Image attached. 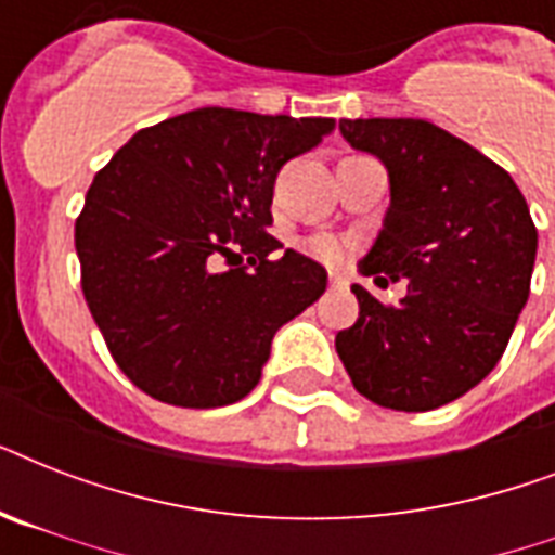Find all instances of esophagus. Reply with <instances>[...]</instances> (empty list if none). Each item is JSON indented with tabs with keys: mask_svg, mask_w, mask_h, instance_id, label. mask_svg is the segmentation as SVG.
I'll return each mask as SVG.
<instances>
[{
	"mask_svg": "<svg viewBox=\"0 0 555 555\" xmlns=\"http://www.w3.org/2000/svg\"><path fill=\"white\" fill-rule=\"evenodd\" d=\"M328 285L334 287V291H346V287H348V279L343 276V273H331V276H328Z\"/></svg>",
	"mask_w": 555,
	"mask_h": 555,
	"instance_id": "obj_1",
	"label": "esophagus"
}]
</instances>
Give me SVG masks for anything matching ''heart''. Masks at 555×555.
Returning <instances> with one entry per match:
<instances>
[{"mask_svg": "<svg viewBox=\"0 0 555 555\" xmlns=\"http://www.w3.org/2000/svg\"><path fill=\"white\" fill-rule=\"evenodd\" d=\"M302 253H308L311 259L322 261V264H339V261H346V256L351 253V244L346 238H339V235L331 233H317L311 238H305Z\"/></svg>", "mask_w": 555, "mask_h": 555, "instance_id": "b5f03b06", "label": "heart"}]
</instances>
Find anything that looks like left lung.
<instances>
[{"instance_id": "obj_1", "label": "left lung", "mask_w": 555, "mask_h": 555, "mask_svg": "<svg viewBox=\"0 0 555 555\" xmlns=\"http://www.w3.org/2000/svg\"><path fill=\"white\" fill-rule=\"evenodd\" d=\"M354 150L377 155L391 207L360 273L405 279L383 305L351 285L360 317L337 334L354 388L395 412H431L478 386L504 354L530 296L535 233L507 169L417 117L339 120Z\"/></svg>"}]
</instances>
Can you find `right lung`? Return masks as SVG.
I'll return each instance as SVG.
<instances>
[{
    "label": "right lung",
    "mask_w": 555,
    "mask_h": 555,
    "mask_svg": "<svg viewBox=\"0 0 555 555\" xmlns=\"http://www.w3.org/2000/svg\"><path fill=\"white\" fill-rule=\"evenodd\" d=\"M331 117L195 108L132 134L74 224L82 296L126 377L216 409L250 395L270 343L325 291V268L268 233L279 169Z\"/></svg>",
    "instance_id": "right-lung-1"
}]
</instances>
